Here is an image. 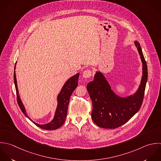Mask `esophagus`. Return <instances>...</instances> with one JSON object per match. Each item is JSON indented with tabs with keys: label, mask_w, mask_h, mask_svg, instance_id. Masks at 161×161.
Returning <instances> with one entry per match:
<instances>
[{
	"label": "esophagus",
	"mask_w": 161,
	"mask_h": 161,
	"mask_svg": "<svg viewBox=\"0 0 161 161\" xmlns=\"http://www.w3.org/2000/svg\"><path fill=\"white\" fill-rule=\"evenodd\" d=\"M92 71L90 69H86L83 71V76L85 78H89L92 76Z\"/></svg>",
	"instance_id": "esophagus-1"
}]
</instances>
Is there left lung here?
Here are the masks:
<instances>
[{"instance_id": "8db88e82", "label": "left lung", "mask_w": 161, "mask_h": 161, "mask_svg": "<svg viewBox=\"0 0 161 161\" xmlns=\"http://www.w3.org/2000/svg\"><path fill=\"white\" fill-rule=\"evenodd\" d=\"M142 63L143 75L139 88L132 96L124 98L116 95L105 76L97 72L94 80L87 85L92 101V118L98 127L115 129L127 122L141 108L147 80V66L140 44L135 42Z\"/></svg>"}]
</instances>
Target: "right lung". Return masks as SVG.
I'll list each match as a JSON object with an SVG mask.
<instances>
[{
	"label": "right lung",
	"instance_id": "1",
	"mask_svg": "<svg viewBox=\"0 0 161 161\" xmlns=\"http://www.w3.org/2000/svg\"><path fill=\"white\" fill-rule=\"evenodd\" d=\"M15 68V66L14 67V69ZM79 75L80 73H77L76 75H74L73 76L70 78L68 80H67V81L64 85L63 88L61 89L60 93L58 96V107H57L55 115L53 120L47 124L40 125L32 121L26 114L25 108L19 95V92H18L17 86L16 76H15V73L14 71V84H15V90L17 93V100L21 111L36 126L40 127L42 129L53 130L61 127L64 123L66 116H67V112H68V108L70 97L72 93L73 92V91L75 90V88L78 86V80Z\"/></svg>",
	"mask_w": 161,
	"mask_h": 161
}]
</instances>
